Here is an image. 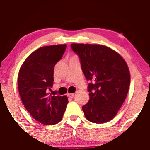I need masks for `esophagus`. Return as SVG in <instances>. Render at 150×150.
<instances>
[{"instance_id":"34e87169","label":"esophagus","mask_w":150,"mask_h":150,"mask_svg":"<svg viewBox=\"0 0 150 150\" xmlns=\"http://www.w3.org/2000/svg\"><path fill=\"white\" fill-rule=\"evenodd\" d=\"M67 95H68V97H70V98H73L74 96H75V94H73V93H68V94H67Z\"/></svg>"}]
</instances>
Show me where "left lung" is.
<instances>
[{"mask_svg":"<svg viewBox=\"0 0 150 150\" xmlns=\"http://www.w3.org/2000/svg\"><path fill=\"white\" fill-rule=\"evenodd\" d=\"M89 83V100L82 106L89 121L103 123L114 118L124 102L130 86V73L123 58L99 44H72Z\"/></svg>","mask_w":150,"mask_h":150,"instance_id":"left-lung-1","label":"left lung"}]
</instances>
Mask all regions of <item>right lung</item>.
Returning <instances> with one entry per match:
<instances>
[{
  "label": "right lung",
  "instance_id": "1",
  "mask_svg": "<svg viewBox=\"0 0 150 150\" xmlns=\"http://www.w3.org/2000/svg\"><path fill=\"white\" fill-rule=\"evenodd\" d=\"M65 49V44L39 48L27 58L18 74L22 103L31 116L44 125L59 123L68 103L66 96L47 93L52 88L55 65L63 57Z\"/></svg>",
  "mask_w": 150,
  "mask_h": 150
}]
</instances>
